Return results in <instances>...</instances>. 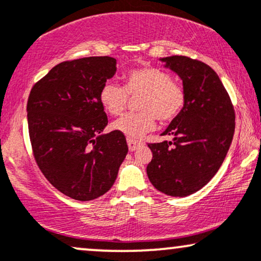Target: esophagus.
<instances>
[{"label":"esophagus","instance_id":"esophagus-1","mask_svg":"<svg viewBox=\"0 0 261 261\" xmlns=\"http://www.w3.org/2000/svg\"><path fill=\"white\" fill-rule=\"evenodd\" d=\"M142 142L141 141H137V140H134V139H127V146H128V149L131 150V152H134V150H136L139 147L142 146Z\"/></svg>","mask_w":261,"mask_h":261}]
</instances>
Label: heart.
I'll return each mask as SVG.
<instances>
[{"instance_id": "obj_1", "label": "heart", "mask_w": 261, "mask_h": 261, "mask_svg": "<svg viewBox=\"0 0 261 261\" xmlns=\"http://www.w3.org/2000/svg\"><path fill=\"white\" fill-rule=\"evenodd\" d=\"M131 97H140L139 113L124 115L113 124V128L127 136L139 139L155 125L175 120L184 112L187 95L181 84L162 69L146 67L128 70L124 75V86L107 81L99 91V99L107 112L118 117L124 113Z\"/></svg>"}]
</instances>
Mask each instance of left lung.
<instances>
[{
    "label": "left lung",
    "instance_id": "1",
    "mask_svg": "<svg viewBox=\"0 0 261 261\" xmlns=\"http://www.w3.org/2000/svg\"><path fill=\"white\" fill-rule=\"evenodd\" d=\"M181 77L187 95L184 112L163 136L148 143L153 158L147 175L156 190L171 197L190 196L214 177L234 134V109L218 74L205 63L185 56L162 58Z\"/></svg>",
    "mask_w": 261,
    "mask_h": 261
}]
</instances>
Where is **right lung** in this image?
<instances>
[{"mask_svg":"<svg viewBox=\"0 0 261 261\" xmlns=\"http://www.w3.org/2000/svg\"><path fill=\"white\" fill-rule=\"evenodd\" d=\"M117 71V59L65 61L37 81L28 98V126L36 164L49 184L86 202L108 192L127 154L119 131L108 124L99 91Z\"/></svg>","mask_w":261,"mask_h":261,"instance_id":"obj_1","label":"right lung"}]
</instances>
